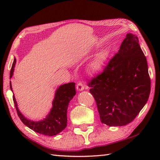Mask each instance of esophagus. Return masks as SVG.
<instances>
[{"label": "esophagus", "mask_w": 160, "mask_h": 160, "mask_svg": "<svg viewBox=\"0 0 160 160\" xmlns=\"http://www.w3.org/2000/svg\"><path fill=\"white\" fill-rule=\"evenodd\" d=\"M76 88H77V90L78 91H82L84 89V84L82 83V82H78L77 84V86H76Z\"/></svg>", "instance_id": "obj_1"}]
</instances>
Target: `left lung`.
Returning <instances> with one entry per match:
<instances>
[{"label": "left lung", "mask_w": 160, "mask_h": 160, "mask_svg": "<svg viewBox=\"0 0 160 160\" xmlns=\"http://www.w3.org/2000/svg\"><path fill=\"white\" fill-rule=\"evenodd\" d=\"M88 86L102 123L121 127L134 120L151 92L147 58L136 36L128 33L118 52Z\"/></svg>", "instance_id": "8db88e82"}]
</instances>
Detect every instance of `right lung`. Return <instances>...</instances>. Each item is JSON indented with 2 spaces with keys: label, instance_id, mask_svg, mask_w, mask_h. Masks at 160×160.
Returning a JSON list of instances; mask_svg holds the SVG:
<instances>
[{
  "label": "right lung",
  "instance_id": "right-lung-1",
  "mask_svg": "<svg viewBox=\"0 0 160 160\" xmlns=\"http://www.w3.org/2000/svg\"><path fill=\"white\" fill-rule=\"evenodd\" d=\"M16 62V60L14 59L11 71H10V78L12 77ZM75 84H76L74 82H69L59 87L56 92L55 98L52 103L53 107L50 113L45 119L39 122L29 120L23 116L17 106V102L14 94H13V103L15 104L17 113L20 120L27 127L38 133L47 135V136H53V135L58 134L67 127V108L70 100L76 93ZM10 89L12 91L11 82H10Z\"/></svg>",
  "mask_w": 160,
  "mask_h": 160
}]
</instances>
